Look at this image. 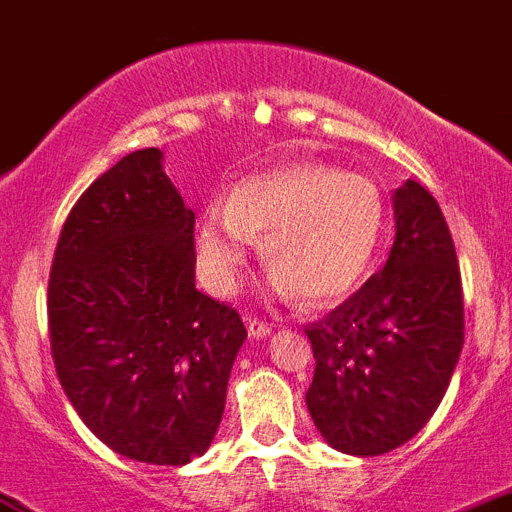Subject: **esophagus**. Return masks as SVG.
<instances>
[{"label":"esophagus","mask_w":512,"mask_h":512,"mask_svg":"<svg viewBox=\"0 0 512 512\" xmlns=\"http://www.w3.org/2000/svg\"><path fill=\"white\" fill-rule=\"evenodd\" d=\"M247 331H250L252 338H257V341H260V338L270 336L272 326H270V323L260 321V318H250V321H247Z\"/></svg>","instance_id":"obj_1"}]
</instances>
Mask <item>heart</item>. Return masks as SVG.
Here are the masks:
<instances>
[{"instance_id": "heart-1", "label": "heart", "mask_w": 512, "mask_h": 512, "mask_svg": "<svg viewBox=\"0 0 512 512\" xmlns=\"http://www.w3.org/2000/svg\"><path fill=\"white\" fill-rule=\"evenodd\" d=\"M384 227V199L374 181L326 164H293L242 181L232 199H214L197 227V267L204 285L232 295L267 234L275 265L272 290L331 305L356 290Z\"/></svg>"}]
</instances>
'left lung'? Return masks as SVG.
<instances>
[{
  "label": "left lung",
  "mask_w": 512,
  "mask_h": 512,
  "mask_svg": "<svg viewBox=\"0 0 512 512\" xmlns=\"http://www.w3.org/2000/svg\"><path fill=\"white\" fill-rule=\"evenodd\" d=\"M389 260L321 323L305 328L315 374L305 404L333 450L376 457L437 412L465 343L455 242L419 181L394 191Z\"/></svg>",
  "instance_id": "obj_1"
}]
</instances>
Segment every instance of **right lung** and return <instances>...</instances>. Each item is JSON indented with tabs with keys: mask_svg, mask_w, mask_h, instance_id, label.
Returning <instances> with one entry per match:
<instances>
[{
	"mask_svg": "<svg viewBox=\"0 0 512 512\" xmlns=\"http://www.w3.org/2000/svg\"><path fill=\"white\" fill-rule=\"evenodd\" d=\"M194 212L141 148L85 189L50 285L52 361L85 427L113 452L186 465L214 442L247 331L194 285Z\"/></svg>",
	"mask_w": 512,
	"mask_h": 512,
	"instance_id": "1",
	"label": "right lung"
}]
</instances>
